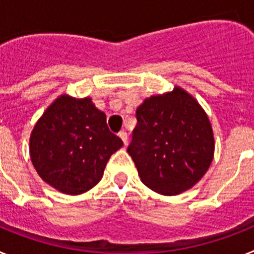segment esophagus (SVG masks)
<instances>
[{"label": "esophagus", "mask_w": 254, "mask_h": 254, "mask_svg": "<svg viewBox=\"0 0 254 254\" xmlns=\"http://www.w3.org/2000/svg\"><path fill=\"white\" fill-rule=\"evenodd\" d=\"M118 136H120L121 138H122L123 143H127V141H128V134H127V132L125 131V129H122V131H120V133H118Z\"/></svg>", "instance_id": "obj_1"}]
</instances>
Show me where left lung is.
Wrapping results in <instances>:
<instances>
[{"label": "left lung", "instance_id": "obj_1", "mask_svg": "<svg viewBox=\"0 0 254 254\" xmlns=\"http://www.w3.org/2000/svg\"><path fill=\"white\" fill-rule=\"evenodd\" d=\"M136 118L127 151L143 185L164 196L193 187L210 168L215 150L212 127L198 102L176 86L145 99Z\"/></svg>", "mask_w": 254, "mask_h": 254}]
</instances>
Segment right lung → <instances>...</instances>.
I'll return each instance as SVG.
<instances>
[{
	"label": "right lung",
	"instance_id": "1",
	"mask_svg": "<svg viewBox=\"0 0 254 254\" xmlns=\"http://www.w3.org/2000/svg\"><path fill=\"white\" fill-rule=\"evenodd\" d=\"M123 146L90 98L58 96L30 134V159L46 183L81 194L99 183L111 155Z\"/></svg>",
	"mask_w": 254,
	"mask_h": 254
}]
</instances>
